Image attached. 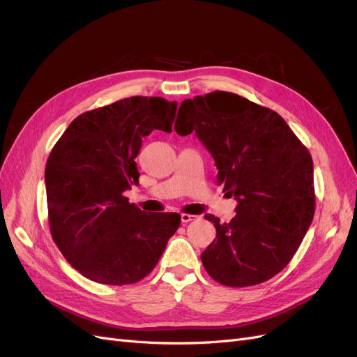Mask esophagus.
Instances as JSON below:
<instances>
[{
  "label": "esophagus",
  "mask_w": 357,
  "mask_h": 357,
  "mask_svg": "<svg viewBox=\"0 0 357 357\" xmlns=\"http://www.w3.org/2000/svg\"><path fill=\"white\" fill-rule=\"evenodd\" d=\"M195 218H197V216H194V215H188V213H182V215H181V220H182V223H188V222H191V220H195Z\"/></svg>",
  "instance_id": "1"
}]
</instances>
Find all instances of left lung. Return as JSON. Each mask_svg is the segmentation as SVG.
Returning a JSON list of instances; mask_svg holds the SVG:
<instances>
[{
    "label": "left lung",
    "instance_id": "obj_1",
    "mask_svg": "<svg viewBox=\"0 0 357 357\" xmlns=\"http://www.w3.org/2000/svg\"><path fill=\"white\" fill-rule=\"evenodd\" d=\"M175 129L194 130L212 153L218 183L235 197L236 215L220 223L202 255L212 278L250 287L280 273L293 259L314 215L313 162L284 119L232 92L213 91L182 101Z\"/></svg>",
    "mask_w": 357,
    "mask_h": 357
}]
</instances>
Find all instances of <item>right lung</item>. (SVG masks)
Instances as JSON below:
<instances>
[{
	"instance_id": "obj_1",
	"label": "right lung",
	"mask_w": 357,
	"mask_h": 357,
	"mask_svg": "<svg viewBox=\"0 0 357 357\" xmlns=\"http://www.w3.org/2000/svg\"><path fill=\"white\" fill-rule=\"evenodd\" d=\"M178 102L130 97L77 116L45 166L50 231L85 278L126 285L145 278L181 225L178 213H150L123 192L138 183L135 158L153 129L172 132Z\"/></svg>"
}]
</instances>
